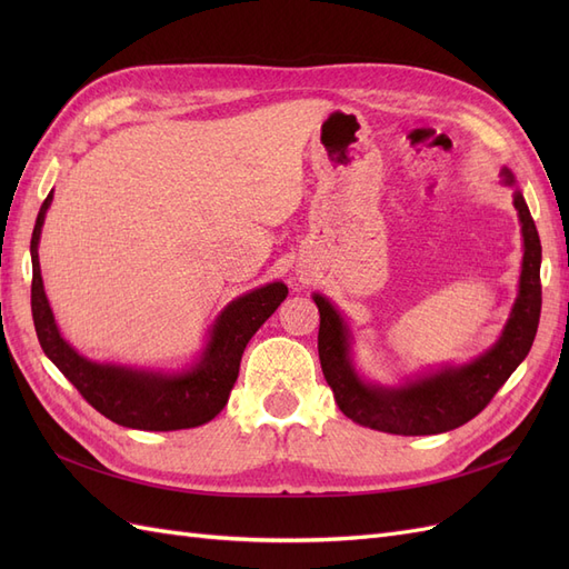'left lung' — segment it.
Instances as JSON below:
<instances>
[{"label": "left lung", "mask_w": 569, "mask_h": 569, "mask_svg": "<svg viewBox=\"0 0 569 569\" xmlns=\"http://www.w3.org/2000/svg\"><path fill=\"white\" fill-rule=\"evenodd\" d=\"M503 178L506 184H515L508 168H503ZM512 203L518 209L525 239L520 291L501 337L472 363L441 368L408 380L401 387L370 385L353 368V337L349 325L343 322L330 299L313 295L320 311V366L343 416L358 425L377 429V432L422 437L449 432V429L470 422L489 406L493 393L506 385L515 368L527 358L541 316L539 232L520 189H515Z\"/></svg>", "instance_id": "8db88e82"}]
</instances>
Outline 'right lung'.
<instances>
[{
    "label": "right lung",
    "instance_id": "obj_1",
    "mask_svg": "<svg viewBox=\"0 0 569 569\" xmlns=\"http://www.w3.org/2000/svg\"><path fill=\"white\" fill-rule=\"evenodd\" d=\"M51 199H54V189L40 206L30 239V306L47 358L68 377V382L82 393L84 401L116 425L144 429V432H173V429H189L213 420L230 399L239 375V360L249 339L287 299V287L282 282H270L230 301L209 330V343L197 363L180 372L94 363L61 337L44 295L38 244Z\"/></svg>",
    "mask_w": 569,
    "mask_h": 569
}]
</instances>
